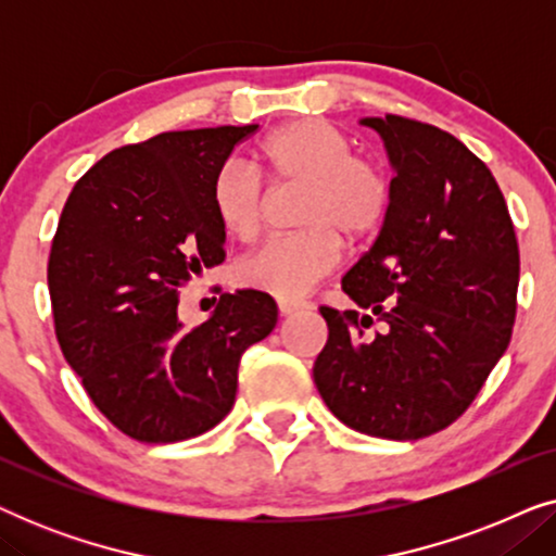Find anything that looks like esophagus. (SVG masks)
<instances>
[{"instance_id":"1","label":"esophagus","mask_w":556,"mask_h":556,"mask_svg":"<svg viewBox=\"0 0 556 556\" xmlns=\"http://www.w3.org/2000/svg\"><path fill=\"white\" fill-rule=\"evenodd\" d=\"M301 308H306V303H301V301H278L280 316H293V314H299Z\"/></svg>"}]
</instances>
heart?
<instances>
[{
    "instance_id": "1",
    "label": "heart",
    "mask_w": 556,
    "mask_h": 556,
    "mask_svg": "<svg viewBox=\"0 0 556 556\" xmlns=\"http://www.w3.org/2000/svg\"><path fill=\"white\" fill-rule=\"evenodd\" d=\"M257 156L276 185L303 187L293 219L301 232L242 257L235 265V283L293 301L333 270L337 238L359 245L379 230L390 207V181L377 164L354 156L341 128L318 118L280 126L261 143ZM263 202L261 179L245 164H225L212 181V210L227 238H253Z\"/></svg>"
}]
</instances>
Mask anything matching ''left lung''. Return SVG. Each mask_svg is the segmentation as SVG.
Returning a JSON list of instances; mask_svg holds the SVG:
<instances>
[{"label": "left lung", "instance_id": "8db88e82", "mask_svg": "<svg viewBox=\"0 0 556 556\" xmlns=\"http://www.w3.org/2000/svg\"><path fill=\"white\" fill-rule=\"evenodd\" d=\"M394 177L377 240L321 308L314 382L346 428L420 440L466 413L511 341L519 245L489 166L455 136L402 116L362 118ZM375 320L379 332H369Z\"/></svg>", "mask_w": 556, "mask_h": 556}]
</instances>
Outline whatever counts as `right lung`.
Returning a JSON list of instances; mask_svg holds the SVG:
<instances>
[{
    "label": "right lung",
    "instance_id": "add662e5",
    "mask_svg": "<svg viewBox=\"0 0 556 556\" xmlns=\"http://www.w3.org/2000/svg\"><path fill=\"white\" fill-rule=\"evenodd\" d=\"M257 124L111 151L67 197L48 263L55 333L93 405L139 443L202 435L235 405L240 356L276 329L268 293L219 295L194 329L179 291L225 261L212 181Z\"/></svg>",
    "mask_w": 556,
    "mask_h": 556
}]
</instances>
